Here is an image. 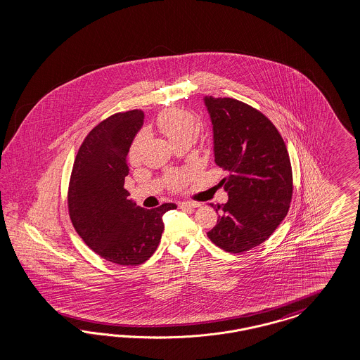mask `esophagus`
I'll return each mask as SVG.
<instances>
[{
	"label": "esophagus",
	"instance_id": "1",
	"mask_svg": "<svg viewBox=\"0 0 360 360\" xmlns=\"http://www.w3.org/2000/svg\"><path fill=\"white\" fill-rule=\"evenodd\" d=\"M178 206L181 208H196L199 207V203H194V202H179Z\"/></svg>",
	"mask_w": 360,
	"mask_h": 360
}]
</instances>
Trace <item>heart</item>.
I'll return each mask as SVG.
<instances>
[{
	"label": "heart",
	"instance_id": "obj_1",
	"mask_svg": "<svg viewBox=\"0 0 360 360\" xmlns=\"http://www.w3.org/2000/svg\"><path fill=\"white\" fill-rule=\"evenodd\" d=\"M155 125L158 131H161L169 141L173 145H176L179 142L191 141L193 134L195 131V117L191 112L186 109H166L157 117ZM143 141L145 136L139 134L131 142L128 153L131 164H136L140 160ZM187 178L188 175L186 173H174L169 178V185L173 190H181L186 185Z\"/></svg>",
	"mask_w": 360,
	"mask_h": 360
}]
</instances>
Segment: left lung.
<instances>
[{
	"mask_svg": "<svg viewBox=\"0 0 360 360\" xmlns=\"http://www.w3.org/2000/svg\"><path fill=\"white\" fill-rule=\"evenodd\" d=\"M214 139L215 164L229 172V193L208 239L229 253L250 251L268 239L288 214L293 193L289 154L271 120L231 98H203ZM212 206V205H211Z\"/></svg>",
	"mask_w": 360,
	"mask_h": 360,
	"instance_id": "1",
	"label": "left lung"
}]
</instances>
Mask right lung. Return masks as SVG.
<instances>
[{"instance_id":"add662e5","label":"right lung","mask_w":360,"mask_h":360,"mask_svg":"<svg viewBox=\"0 0 360 360\" xmlns=\"http://www.w3.org/2000/svg\"><path fill=\"white\" fill-rule=\"evenodd\" d=\"M143 112L116 113L88 133L77 154L68 188L70 218L79 236L107 262L139 265L157 250L165 212L174 203L146 210L124 188L127 155Z\"/></svg>"}]
</instances>
